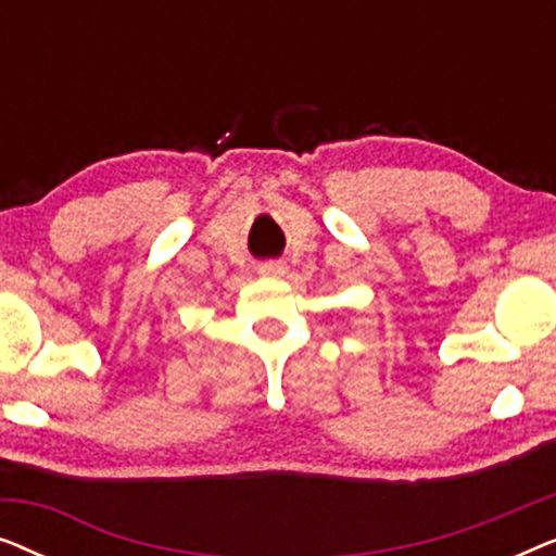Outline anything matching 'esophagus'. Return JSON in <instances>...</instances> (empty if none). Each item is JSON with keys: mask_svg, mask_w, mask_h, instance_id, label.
Returning a JSON list of instances; mask_svg holds the SVG:
<instances>
[{"mask_svg": "<svg viewBox=\"0 0 556 556\" xmlns=\"http://www.w3.org/2000/svg\"><path fill=\"white\" fill-rule=\"evenodd\" d=\"M257 273H261V276H265V278H283L288 268H286V263H280V261H268V263H261Z\"/></svg>", "mask_w": 556, "mask_h": 556, "instance_id": "esophagus-1", "label": "esophagus"}]
</instances>
